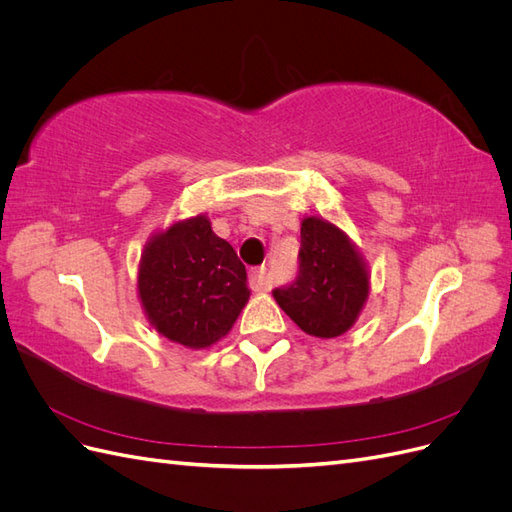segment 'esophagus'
I'll return each instance as SVG.
<instances>
[{
  "mask_svg": "<svg viewBox=\"0 0 512 512\" xmlns=\"http://www.w3.org/2000/svg\"><path fill=\"white\" fill-rule=\"evenodd\" d=\"M250 286L254 288V290H267L269 286H271V282H269V275H267V269L265 267H256V269H252L250 271Z\"/></svg>",
  "mask_w": 512,
  "mask_h": 512,
  "instance_id": "34e87169",
  "label": "esophagus"
}]
</instances>
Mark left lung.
<instances>
[{
  "mask_svg": "<svg viewBox=\"0 0 512 512\" xmlns=\"http://www.w3.org/2000/svg\"><path fill=\"white\" fill-rule=\"evenodd\" d=\"M273 297L307 335H344L369 297L365 260L344 230L322 218H305L299 273L290 286L275 288Z\"/></svg>",
  "mask_w": 512,
  "mask_h": 512,
  "instance_id": "obj_1",
  "label": "left lung"
}]
</instances>
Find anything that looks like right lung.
<instances>
[{"mask_svg": "<svg viewBox=\"0 0 512 512\" xmlns=\"http://www.w3.org/2000/svg\"><path fill=\"white\" fill-rule=\"evenodd\" d=\"M138 297L151 327L185 348H209L250 299L247 273L207 215L153 235L138 265Z\"/></svg>", "mask_w": 512, "mask_h": 512, "instance_id": "1", "label": "right lung"}]
</instances>
